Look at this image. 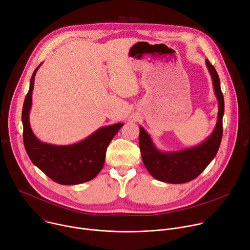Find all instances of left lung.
I'll use <instances>...</instances> for the list:
<instances>
[{
    "label": "left lung",
    "mask_w": 250,
    "mask_h": 250,
    "mask_svg": "<svg viewBox=\"0 0 250 250\" xmlns=\"http://www.w3.org/2000/svg\"><path fill=\"white\" fill-rule=\"evenodd\" d=\"M206 65L211 77L213 92L219 103L218 120L211 133L198 146L176 151H162L151 136L139 125V148L142 161L156 180L170 184H181L194 180L216 157L223 136L225 101L217 71L208 59Z\"/></svg>",
    "instance_id": "obj_1"
}]
</instances>
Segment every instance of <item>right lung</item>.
I'll use <instances>...</instances> for the list:
<instances>
[{
	"mask_svg": "<svg viewBox=\"0 0 250 250\" xmlns=\"http://www.w3.org/2000/svg\"><path fill=\"white\" fill-rule=\"evenodd\" d=\"M42 64L33 71L22 106L21 122L26 153L35 166L58 184L77 185L88 182L103 169L106 147L124 124L117 123L100 127L73 145L57 146L40 140L30 127L29 112L32 104L34 77Z\"/></svg>",
	"mask_w": 250,
	"mask_h": 250,
	"instance_id": "1",
	"label": "right lung"
}]
</instances>
